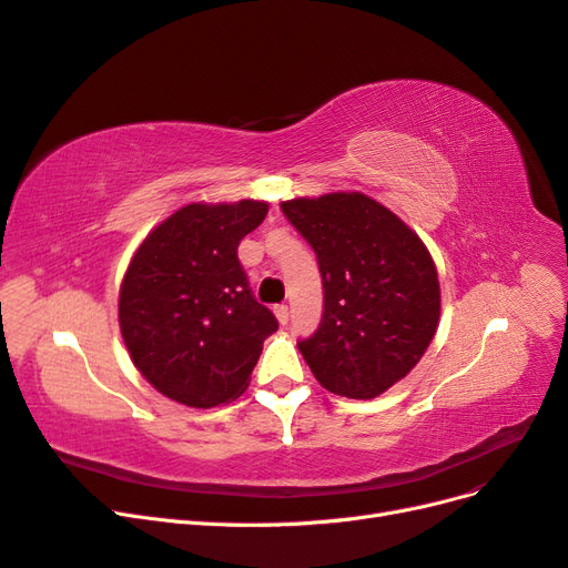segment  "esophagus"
I'll list each match as a JSON object with an SVG mask.
<instances>
[{
    "label": "esophagus",
    "instance_id": "34e87169",
    "mask_svg": "<svg viewBox=\"0 0 568 568\" xmlns=\"http://www.w3.org/2000/svg\"><path fill=\"white\" fill-rule=\"evenodd\" d=\"M274 315H277L280 324H286L288 322V307L286 305H277V307H274Z\"/></svg>",
    "mask_w": 568,
    "mask_h": 568
}]
</instances>
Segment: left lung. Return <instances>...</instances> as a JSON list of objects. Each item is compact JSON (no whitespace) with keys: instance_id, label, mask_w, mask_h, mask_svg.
Returning a JSON list of instances; mask_svg holds the SVG:
<instances>
[{"instance_id":"8db88e82","label":"left lung","mask_w":568,"mask_h":568,"mask_svg":"<svg viewBox=\"0 0 568 568\" xmlns=\"http://www.w3.org/2000/svg\"><path fill=\"white\" fill-rule=\"evenodd\" d=\"M286 220L317 255L324 313L298 341L315 379L369 400L409 374L440 317V284L422 239L359 192L282 201Z\"/></svg>"}]
</instances>
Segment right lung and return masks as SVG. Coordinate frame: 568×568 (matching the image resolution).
<instances>
[{
	"instance_id": "1",
	"label": "right lung",
	"mask_w": 568,
	"mask_h": 568,
	"mask_svg": "<svg viewBox=\"0 0 568 568\" xmlns=\"http://www.w3.org/2000/svg\"><path fill=\"white\" fill-rule=\"evenodd\" d=\"M265 201L189 203L153 227L120 284L118 322L134 367L165 398L209 409L242 395L277 332L236 248Z\"/></svg>"
}]
</instances>
